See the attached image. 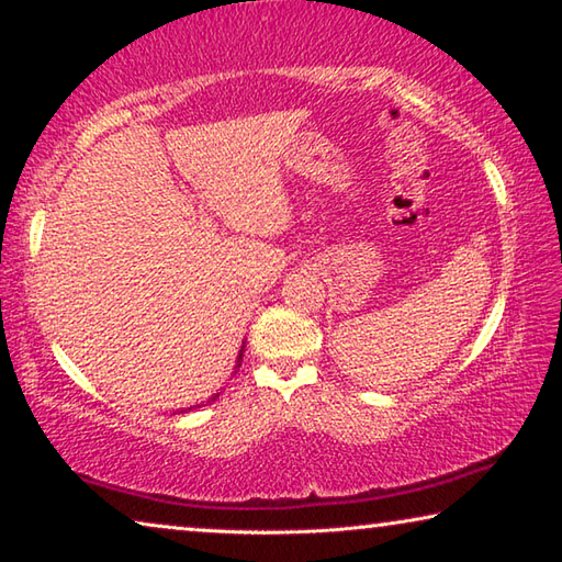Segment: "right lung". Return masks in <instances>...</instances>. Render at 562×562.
Segmentation results:
<instances>
[{"mask_svg": "<svg viewBox=\"0 0 562 562\" xmlns=\"http://www.w3.org/2000/svg\"><path fill=\"white\" fill-rule=\"evenodd\" d=\"M243 351H245V341H243V347H240V351H237V359H235V372H237V369H240V364H243ZM233 372V374H235ZM217 396H221V392H217V394H213L211 396V402H215V398ZM211 402H207V404H211ZM198 406H205V404H198ZM190 408H193V406H190ZM186 412H188V408H186Z\"/></svg>", "mask_w": 562, "mask_h": 562, "instance_id": "1", "label": "right lung"}]
</instances>
